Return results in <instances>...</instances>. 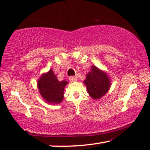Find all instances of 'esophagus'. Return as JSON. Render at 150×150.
Here are the masks:
<instances>
[{
	"mask_svg": "<svg viewBox=\"0 0 150 150\" xmlns=\"http://www.w3.org/2000/svg\"><path fill=\"white\" fill-rule=\"evenodd\" d=\"M69 81H70V82H75V81H77L78 79H77V77L74 76H71L69 78Z\"/></svg>",
	"mask_w": 150,
	"mask_h": 150,
	"instance_id": "1",
	"label": "esophagus"
}]
</instances>
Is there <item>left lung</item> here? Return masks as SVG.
Segmentation results:
<instances>
[{
	"label": "left lung",
	"mask_w": 150,
	"mask_h": 150,
	"mask_svg": "<svg viewBox=\"0 0 150 150\" xmlns=\"http://www.w3.org/2000/svg\"><path fill=\"white\" fill-rule=\"evenodd\" d=\"M84 83L87 86L88 93L93 99H99L105 95L110 86L106 74L96 66L91 67V70L87 74Z\"/></svg>",
	"instance_id": "8db88e82"
}]
</instances>
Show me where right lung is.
Segmentation results:
<instances>
[{"instance_id": "add662e5", "label": "right lung", "mask_w": 150, "mask_h": 150, "mask_svg": "<svg viewBox=\"0 0 150 150\" xmlns=\"http://www.w3.org/2000/svg\"><path fill=\"white\" fill-rule=\"evenodd\" d=\"M67 81H59L52 69L43 74L38 81V87L41 96L48 103H61Z\"/></svg>"}]
</instances>
